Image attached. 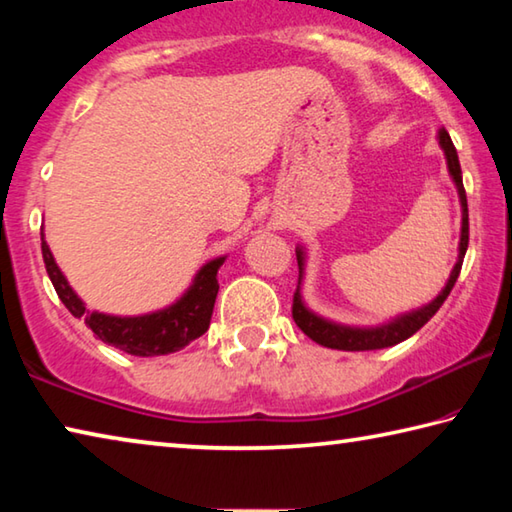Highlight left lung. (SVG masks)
<instances>
[{
    "label": "left lung",
    "mask_w": 512,
    "mask_h": 512,
    "mask_svg": "<svg viewBox=\"0 0 512 512\" xmlns=\"http://www.w3.org/2000/svg\"><path fill=\"white\" fill-rule=\"evenodd\" d=\"M440 146H443L445 158H447V167L449 173H452L458 196H461V207H463V230H461V246H458V262L454 266L452 275H449L447 287L440 291V296L436 300H431L427 307H422L418 311H411V314H404L400 318L391 320L388 325L381 327H345V325H336L329 323V320L320 318L316 314L302 305L300 298V280H302V250H296L298 255V266H300V277H298V287L296 293H293V307L291 314L296 325L305 332L311 341H316L318 345H325V348L332 350H348V352H359V350H381V348H391V345H397L409 339L422 325H427L429 320L433 318V314L443 307V302L447 300L449 291L454 289V284L458 280V273H461L463 266V257L467 250V241H470V219H467V196H465V187H463V176H461V162H458V153L454 149V142L449 133L440 131L438 133Z\"/></svg>",
    "instance_id": "obj_1"
}]
</instances>
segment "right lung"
<instances>
[{
    "label": "right lung",
    "mask_w": 512,
    "mask_h": 512,
    "mask_svg": "<svg viewBox=\"0 0 512 512\" xmlns=\"http://www.w3.org/2000/svg\"><path fill=\"white\" fill-rule=\"evenodd\" d=\"M42 259H45V268L58 298L63 300V305L74 318L85 316V323H88L97 339L121 352L133 354V357H160V354L183 350L185 345L207 332L212 320L216 293H219L216 271L221 268L225 257L207 262L194 277L192 287H189V291L176 305L155 311V314L133 318L97 314V311L88 314L81 298L72 291L65 275L56 266L45 235H42Z\"/></svg>",
    "instance_id": "right-lung-1"
}]
</instances>
